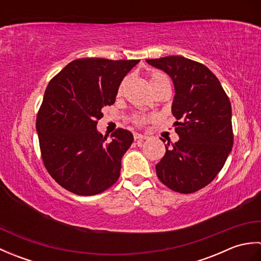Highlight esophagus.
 Here are the masks:
<instances>
[{
  "label": "esophagus",
  "mask_w": 261,
  "mask_h": 261,
  "mask_svg": "<svg viewBox=\"0 0 261 261\" xmlns=\"http://www.w3.org/2000/svg\"><path fill=\"white\" fill-rule=\"evenodd\" d=\"M134 139H135V141H142V140H146V139H148V137H146V136H143V135H141V134H134Z\"/></svg>",
  "instance_id": "obj_1"
}]
</instances>
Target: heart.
Here are the masks:
<instances>
[{
  "label": "heart",
  "mask_w": 261,
  "mask_h": 261,
  "mask_svg": "<svg viewBox=\"0 0 261 261\" xmlns=\"http://www.w3.org/2000/svg\"><path fill=\"white\" fill-rule=\"evenodd\" d=\"M127 81H129V79H124L123 81H122L120 83V85L118 87V92H116V94H118V96H121L122 94H123L124 92V88L127 84ZM165 81H168L167 76H166L165 74L160 73V71H151L150 74H149V82H150V85L151 87H156L158 84H160V83H163ZM148 120V118L146 115H135L134 116V122L137 124V125H141L145 123V122Z\"/></svg>",
  "instance_id": "b5f03b06"
}]
</instances>
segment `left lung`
Instances as JSON below:
<instances>
[{
    "label": "left lung",
    "instance_id": "1",
    "mask_svg": "<svg viewBox=\"0 0 261 261\" xmlns=\"http://www.w3.org/2000/svg\"><path fill=\"white\" fill-rule=\"evenodd\" d=\"M146 62L173 80L171 112L179 140L168 142L156 165L159 180L181 194L208 185L222 169L233 145L230 99L206 66L181 56ZM163 140V139H162Z\"/></svg>",
    "mask_w": 261,
    "mask_h": 261
}]
</instances>
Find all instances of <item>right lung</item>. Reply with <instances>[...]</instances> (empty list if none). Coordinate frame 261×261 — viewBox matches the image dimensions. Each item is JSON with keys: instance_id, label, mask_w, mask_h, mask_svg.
<instances>
[{"instance_id": "right-lung-1", "label": "right lung", "mask_w": 261, "mask_h": 261, "mask_svg": "<svg viewBox=\"0 0 261 261\" xmlns=\"http://www.w3.org/2000/svg\"><path fill=\"white\" fill-rule=\"evenodd\" d=\"M139 62L81 58L49 82L36 127L45 167L65 190L96 195L119 179L134 136L119 127L108 141L96 125L102 109L115 102L120 83Z\"/></svg>"}]
</instances>
